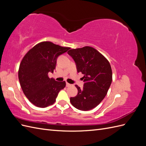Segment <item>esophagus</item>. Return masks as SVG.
<instances>
[{"mask_svg": "<svg viewBox=\"0 0 146 146\" xmlns=\"http://www.w3.org/2000/svg\"><path fill=\"white\" fill-rule=\"evenodd\" d=\"M70 85H70V84L68 83V82H66V86H67V87H69V86H70Z\"/></svg>", "mask_w": 146, "mask_h": 146, "instance_id": "1", "label": "esophagus"}]
</instances>
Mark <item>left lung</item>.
Listing matches in <instances>:
<instances>
[{"label":"left lung","mask_w":146,"mask_h":146,"mask_svg":"<svg viewBox=\"0 0 146 146\" xmlns=\"http://www.w3.org/2000/svg\"><path fill=\"white\" fill-rule=\"evenodd\" d=\"M68 55L76 64L78 72H81L85 82L82 89L78 90L76 96L70 101L75 108L88 111L97 107L107 95L112 82V70L108 61L95 48L86 46L70 49Z\"/></svg>","instance_id":"left-lung-1"}]
</instances>
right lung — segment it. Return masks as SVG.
<instances>
[{"instance_id": "1", "label": "right lung", "mask_w": 146, "mask_h": 146, "mask_svg": "<svg viewBox=\"0 0 146 146\" xmlns=\"http://www.w3.org/2000/svg\"><path fill=\"white\" fill-rule=\"evenodd\" d=\"M69 48L44 41L24 56L19 66V80L25 96L34 105L46 108L54 104L59 92L65 87L64 81H55L48 74L54 72L58 57Z\"/></svg>"}]
</instances>
